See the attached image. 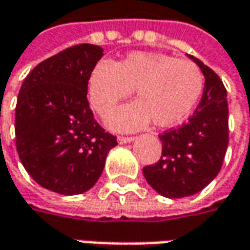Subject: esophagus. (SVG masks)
Instances as JSON below:
<instances>
[{
    "label": "esophagus",
    "instance_id": "obj_1",
    "mask_svg": "<svg viewBox=\"0 0 250 250\" xmlns=\"http://www.w3.org/2000/svg\"><path fill=\"white\" fill-rule=\"evenodd\" d=\"M133 142V138L132 136H118V143L124 145V143H130Z\"/></svg>",
    "mask_w": 250,
    "mask_h": 250
}]
</instances>
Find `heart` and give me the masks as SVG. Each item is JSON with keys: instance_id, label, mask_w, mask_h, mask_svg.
I'll return each instance as SVG.
<instances>
[{"instance_id": "heart-1", "label": "heart", "mask_w": 250, "mask_h": 250, "mask_svg": "<svg viewBox=\"0 0 250 250\" xmlns=\"http://www.w3.org/2000/svg\"><path fill=\"white\" fill-rule=\"evenodd\" d=\"M87 89L93 108L103 117L135 89L138 100L108 115L111 129L132 132L151 121L160 128H169L182 124L195 110L203 75L189 60L135 51L115 63L100 61L91 71Z\"/></svg>"}]
</instances>
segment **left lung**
<instances>
[{"mask_svg":"<svg viewBox=\"0 0 250 250\" xmlns=\"http://www.w3.org/2000/svg\"><path fill=\"white\" fill-rule=\"evenodd\" d=\"M188 57L205 75L202 100L187 124L160 135L161 159L143 168L150 187L169 199L192 196L206 188L220 172L228 146L226 87L214 71Z\"/></svg>","mask_w":250,"mask_h":250,"instance_id":"8db88e82","label":"left lung"}]
</instances>
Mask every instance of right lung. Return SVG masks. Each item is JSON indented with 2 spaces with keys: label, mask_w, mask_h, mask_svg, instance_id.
I'll return each instance as SVG.
<instances>
[{
  "label": "right lung",
  "mask_w": 250,
  "mask_h": 250,
  "mask_svg": "<svg viewBox=\"0 0 250 250\" xmlns=\"http://www.w3.org/2000/svg\"><path fill=\"white\" fill-rule=\"evenodd\" d=\"M103 57L94 44L73 45L26 76L15 110L16 150L34 181L61 195L96 185L117 138L96 122L87 83Z\"/></svg>",
  "instance_id": "add662e5"
}]
</instances>
